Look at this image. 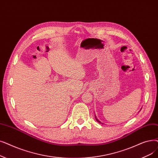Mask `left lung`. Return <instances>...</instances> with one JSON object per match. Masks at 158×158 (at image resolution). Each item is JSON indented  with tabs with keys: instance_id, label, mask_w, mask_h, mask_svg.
Returning <instances> with one entry per match:
<instances>
[{
	"instance_id": "obj_1",
	"label": "left lung",
	"mask_w": 158,
	"mask_h": 158,
	"mask_svg": "<svg viewBox=\"0 0 158 158\" xmlns=\"http://www.w3.org/2000/svg\"><path fill=\"white\" fill-rule=\"evenodd\" d=\"M95 119H96V121H98V123H101V121H99V120L98 119V118H96V116H95Z\"/></svg>"
}]
</instances>
